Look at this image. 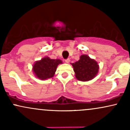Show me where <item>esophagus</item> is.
<instances>
[{
    "label": "esophagus",
    "mask_w": 130,
    "mask_h": 130,
    "mask_svg": "<svg viewBox=\"0 0 130 130\" xmlns=\"http://www.w3.org/2000/svg\"><path fill=\"white\" fill-rule=\"evenodd\" d=\"M70 59H66V60H65V62H66L67 63H68L70 62Z\"/></svg>",
    "instance_id": "obj_1"
}]
</instances>
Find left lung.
<instances>
[{"label":"left lung","mask_w":130,"mask_h":130,"mask_svg":"<svg viewBox=\"0 0 130 130\" xmlns=\"http://www.w3.org/2000/svg\"><path fill=\"white\" fill-rule=\"evenodd\" d=\"M71 64L73 67L76 78L80 81L93 79L99 71L98 62L86 54L81 55L79 60Z\"/></svg>","instance_id":"obj_1"}]
</instances>
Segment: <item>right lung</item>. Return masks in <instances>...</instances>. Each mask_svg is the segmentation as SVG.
<instances>
[{"mask_svg":"<svg viewBox=\"0 0 130 130\" xmlns=\"http://www.w3.org/2000/svg\"><path fill=\"white\" fill-rule=\"evenodd\" d=\"M62 63L60 59H51L49 57H44L34 63L32 71L37 78L46 80L54 76L57 66Z\"/></svg>","mask_w":130,"mask_h":130,"instance_id":"1","label":"right lung"}]
</instances>
